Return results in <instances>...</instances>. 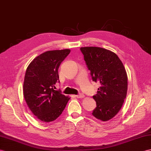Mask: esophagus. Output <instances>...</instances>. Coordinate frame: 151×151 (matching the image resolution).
<instances>
[{
	"instance_id": "34e87169",
	"label": "esophagus",
	"mask_w": 151,
	"mask_h": 151,
	"mask_svg": "<svg viewBox=\"0 0 151 151\" xmlns=\"http://www.w3.org/2000/svg\"><path fill=\"white\" fill-rule=\"evenodd\" d=\"M76 98H78V99H82V98H83L84 96V94H78V95H76L75 96Z\"/></svg>"
}]
</instances>
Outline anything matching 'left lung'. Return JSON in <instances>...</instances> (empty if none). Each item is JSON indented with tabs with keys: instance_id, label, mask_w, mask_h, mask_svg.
<instances>
[{
	"instance_id": "obj_1",
	"label": "left lung",
	"mask_w": 151,
	"mask_h": 151,
	"mask_svg": "<svg viewBox=\"0 0 151 151\" xmlns=\"http://www.w3.org/2000/svg\"><path fill=\"white\" fill-rule=\"evenodd\" d=\"M93 81L100 87L93 96L96 107L92 114L107 122L121 109L127 92V75L123 63L113 51L99 47L80 48Z\"/></svg>"
}]
</instances>
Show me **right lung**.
<instances>
[{
  "instance_id": "obj_1",
  "label": "right lung",
  "mask_w": 151,
  "mask_h": 151,
  "mask_svg": "<svg viewBox=\"0 0 151 151\" xmlns=\"http://www.w3.org/2000/svg\"><path fill=\"white\" fill-rule=\"evenodd\" d=\"M71 50L48 51L38 55L26 69L23 94L27 106L42 122L55 120L67 105L70 98L55 90L59 81L58 69Z\"/></svg>"
}]
</instances>
